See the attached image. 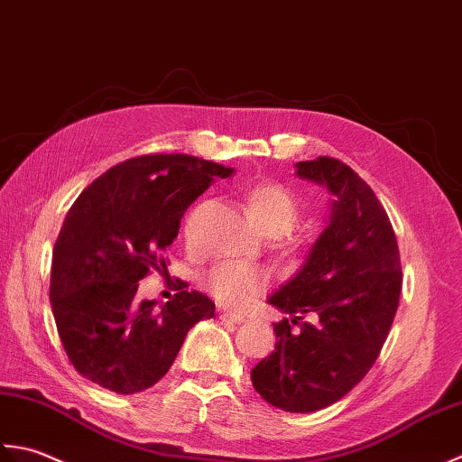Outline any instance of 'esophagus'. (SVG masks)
Instances as JSON below:
<instances>
[{"instance_id":"esophagus-1","label":"esophagus","mask_w":462,"mask_h":462,"mask_svg":"<svg viewBox=\"0 0 462 462\" xmlns=\"http://www.w3.org/2000/svg\"><path fill=\"white\" fill-rule=\"evenodd\" d=\"M219 319L223 323H243L245 321V317L239 313H221Z\"/></svg>"}]
</instances>
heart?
Returning <instances> with one entry per match:
<instances>
[{
  "label": "heart",
  "mask_w": 462,
  "mask_h": 462,
  "mask_svg": "<svg viewBox=\"0 0 462 462\" xmlns=\"http://www.w3.org/2000/svg\"><path fill=\"white\" fill-rule=\"evenodd\" d=\"M247 211L263 231L271 235L287 233L299 219L297 199L289 189L279 183L257 185L245 197ZM265 285L263 273L245 263H219L203 277L207 293L221 305L241 309L249 305Z\"/></svg>",
  "instance_id": "b5f03b06"
}]
</instances>
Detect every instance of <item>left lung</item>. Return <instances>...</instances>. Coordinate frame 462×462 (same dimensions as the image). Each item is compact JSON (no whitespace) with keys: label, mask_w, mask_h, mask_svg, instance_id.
Wrapping results in <instances>:
<instances>
[{"label":"left lung","mask_w":462,"mask_h":462,"mask_svg":"<svg viewBox=\"0 0 462 462\" xmlns=\"http://www.w3.org/2000/svg\"><path fill=\"white\" fill-rule=\"evenodd\" d=\"M297 175L333 195L328 223L305 263L267 300L275 351L251 371L269 404L313 412L337 402L371 371L399 307L402 271L393 225L373 189L335 157L299 162Z\"/></svg>","instance_id":"8db88e82"}]
</instances>
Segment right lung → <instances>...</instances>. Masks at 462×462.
<instances>
[{
    "mask_svg": "<svg viewBox=\"0 0 462 462\" xmlns=\"http://www.w3.org/2000/svg\"><path fill=\"white\" fill-rule=\"evenodd\" d=\"M231 167L193 155H141L111 167L81 191L53 247L50 299L75 371L119 394L145 391L173 365L189 328L215 315L213 300L179 287L173 300H137L149 269L183 213Z\"/></svg>",
    "mask_w": 462,
    "mask_h": 462,
    "instance_id": "right-lung-1",
    "label": "right lung"
}]
</instances>
